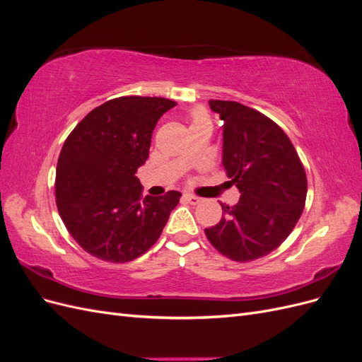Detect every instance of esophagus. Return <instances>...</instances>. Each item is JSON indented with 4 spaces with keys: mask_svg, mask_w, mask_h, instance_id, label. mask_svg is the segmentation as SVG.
<instances>
[{
    "mask_svg": "<svg viewBox=\"0 0 362 362\" xmlns=\"http://www.w3.org/2000/svg\"><path fill=\"white\" fill-rule=\"evenodd\" d=\"M184 199L187 201L189 204H192V205H198L201 202V198H198V196H194V194H190V193H185L184 194Z\"/></svg>",
    "mask_w": 362,
    "mask_h": 362,
    "instance_id": "obj_1",
    "label": "esophagus"
}]
</instances>
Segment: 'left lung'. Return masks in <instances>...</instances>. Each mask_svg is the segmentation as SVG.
I'll list each match as a JSON object with an SVG mask.
<instances>
[{
  "label": "left lung",
  "instance_id": "1",
  "mask_svg": "<svg viewBox=\"0 0 362 362\" xmlns=\"http://www.w3.org/2000/svg\"><path fill=\"white\" fill-rule=\"evenodd\" d=\"M223 120V166L240 192L222 205L223 217L206 228L210 243L234 261L270 254L298 223L306 199V175L287 134L262 113L235 101H208Z\"/></svg>",
  "mask_w": 362,
  "mask_h": 362
}]
</instances>
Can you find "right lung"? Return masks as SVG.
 I'll list each match as a JSON object with an SVG mask.
<instances>
[{"label": "right lung", "instance_id": "1", "mask_svg": "<svg viewBox=\"0 0 362 362\" xmlns=\"http://www.w3.org/2000/svg\"><path fill=\"white\" fill-rule=\"evenodd\" d=\"M175 105L157 96L116 98L93 108L64 141L56 173L59 214L90 255L136 259L157 242L178 205L177 190L144 198L136 177L158 119Z\"/></svg>", "mask_w": 362, "mask_h": 362}]
</instances>
